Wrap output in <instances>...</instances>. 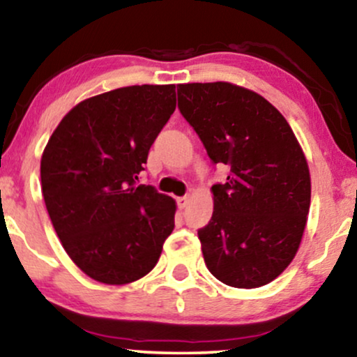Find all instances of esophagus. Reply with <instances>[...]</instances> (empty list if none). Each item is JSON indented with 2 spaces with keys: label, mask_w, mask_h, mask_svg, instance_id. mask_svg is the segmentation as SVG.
Listing matches in <instances>:
<instances>
[{
  "label": "esophagus",
  "mask_w": 357,
  "mask_h": 357,
  "mask_svg": "<svg viewBox=\"0 0 357 357\" xmlns=\"http://www.w3.org/2000/svg\"><path fill=\"white\" fill-rule=\"evenodd\" d=\"M177 205H178L180 210L185 208V206L188 205V197H178V199H177Z\"/></svg>",
  "instance_id": "34e87169"
}]
</instances>
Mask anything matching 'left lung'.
<instances>
[{
    "label": "left lung",
    "instance_id": "left-lung-1",
    "mask_svg": "<svg viewBox=\"0 0 357 357\" xmlns=\"http://www.w3.org/2000/svg\"><path fill=\"white\" fill-rule=\"evenodd\" d=\"M178 109L213 164L230 167L212 187L213 215L199 230L205 265L233 288L278 278L300 248L311 204L305 152L263 96L231 82L178 84Z\"/></svg>",
    "mask_w": 357,
    "mask_h": 357
}]
</instances>
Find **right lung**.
<instances>
[{"label":"right lung","instance_id":"right-lung-1","mask_svg":"<svg viewBox=\"0 0 357 357\" xmlns=\"http://www.w3.org/2000/svg\"><path fill=\"white\" fill-rule=\"evenodd\" d=\"M175 105V84L119 87L74 105L44 147L52 227L74 265L99 283L144 278L174 230L175 200L135 180Z\"/></svg>","mask_w":357,"mask_h":357}]
</instances>
